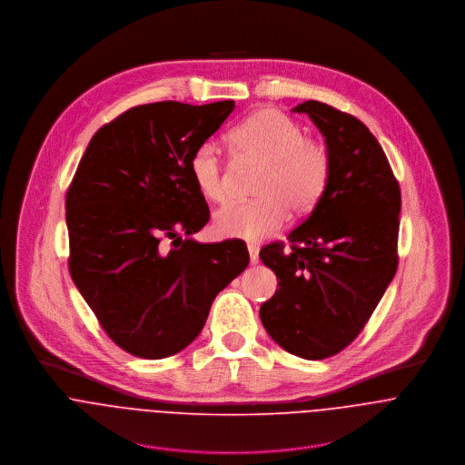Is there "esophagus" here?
<instances>
[{"label":"esophagus","instance_id":"1","mask_svg":"<svg viewBox=\"0 0 465 465\" xmlns=\"http://www.w3.org/2000/svg\"><path fill=\"white\" fill-rule=\"evenodd\" d=\"M247 251H249V256H251V263H252V265H256V263H258V260H260V258H258V247L249 245V247H247Z\"/></svg>","mask_w":465,"mask_h":465}]
</instances>
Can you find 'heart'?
I'll use <instances>...</instances> for the list:
<instances>
[{"label":"heart","mask_w":465,"mask_h":465,"mask_svg":"<svg viewBox=\"0 0 465 465\" xmlns=\"http://www.w3.org/2000/svg\"><path fill=\"white\" fill-rule=\"evenodd\" d=\"M238 161L262 164L252 186V202H234L213 216L216 234L258 242L277 232L288 216L308 214L322 199L330 175L328 146L306 137L302 127L277 109H260L229 134ZM190 173L209 202L227 199V173L216 144L205 141L192 153Z\"/></svg>","instance_id":"1"}]
</instances>
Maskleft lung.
Returning a JSON list of instances; mask_svg holds the SVG:
<instances>
[{"label": "left lung", "mask_w": 465, "mask_h": 465, "mask_svg": "<svg viewBox=\"0 0 465 465\" xmlns=\"http://www.w3.org/2000/svg\"><path fill=\"white\" fill-rule=\"evenodd\" d=\"M306 113L331 155L328 188L282 243L262 249L279 288L262 304L266 332L284 351L324 360L367 324L398 270L401 192L387 155L354 116L308 100Z\"/></svg>", "instance_id": "1"}]
</instances>
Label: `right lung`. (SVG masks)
I'll return each mask as SVG.
<instances>
[{
    "label": "right lung",
    "instance_id": "obj_1",
    "mask_svg": "<svg viewBox=\"0 0 465 465\" xmlns=\"http://www.w3.org/2000/svg\"><path fill=\"white\" fill-rule=\"evenodd\" d=\"M232 109V100L133 107L93 135L67 190L69 273L102 328L134 356L186 349L214 297L249 265L242 240L192 238L209 207L190 159Z\"/></svg>",
    "mask_w": 465,
    "mask_h": 465
}]
</instances>
